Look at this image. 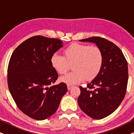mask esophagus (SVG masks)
<instances>
[{
  "label": "esophagus",
  "instance_id": "34e87169",
  "mask_svg": "<svg viewBox=\"0 0 134 134\" xmlns=\"http://www.w3.org/2000/svg\"><path fill=\"white\" fill-rule=\"evenodd\" d=\"M73 87H72V86H70V85H67V89H68L69 90H70L71 88H72Z\"/></svg>",
  "mask_w": 134,
  "mask_h": 134
}]
</instances>
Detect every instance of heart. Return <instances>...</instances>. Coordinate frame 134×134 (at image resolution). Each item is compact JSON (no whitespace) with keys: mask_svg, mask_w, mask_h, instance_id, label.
I'll return each mask as SVG.
<instances>
[{"mask_svg":"<svg viewBox=\"0 0 134 134\" xmlns=\"http://www.w3.org/2000/svg\"><path fill=\"white\" fill-rule=\"evenodd\" d=\"M64 56L54 53L51 59V65L60 74H65L73 64V72L60 79L62 82L76 85L85 79L92 80L97 77L103 64L100 49L87 44L73 43L64 51Z\"/></svg>","mask_w":134,"mask_h":134,"instance_id":"b5f03b06","label":"heart"}]
</instances>
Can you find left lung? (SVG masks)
<instances>
[{"mask_svg":"<svg viewBox=\"0 0 134 134\" xmlns=\"http://www.w3.org/2000/svg\"><path fill=\"white\" fill-rule=\"evenodd\" d=\"M96 44L103 54V64L97 77L80 87L78 104L86 114L94 119L106 118L119 107L124 98L128 82V64L116 44L101 37L80 40Z\"/></svg>","mask_w":134,"mask_h":134,"instance_id":"1","label":"left lung"}]
</instances>
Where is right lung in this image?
Here are the masks:
<instances>
[{"mask_svg": "<svg viewBox=\"0 0 134 134\" xmlns=\"http://www.w3.org/2000/svg\"><path fill=\"white\" fill-rule=\"evenodd\" d=\"M59 39L31 37L15 49L7 70L8 89L20 110L42 121L53 115L67 91L65 83H54L58 74L51 65L52 55L63 46Z\"/></svg>", "mask_w": 134, "mask_h": 134, "instance_id": "1", "label": "right lung"}]
</instances>
